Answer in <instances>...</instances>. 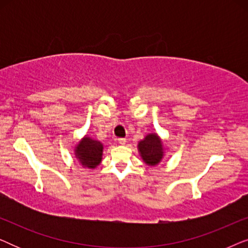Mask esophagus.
Listing matches in <instances>:
<instances>
[{"mask_svg":"<svg viewBox=\"0 0 248 248\" xmlns=\"http://www.w3.org/2000/svg\"><path fill=\"white\" fill-rule=\"evenodd\" d=\"M118 143L122 144V145H124L125 143H126V139H123V138L118 139Z\"/></svg>","mask_w":248,"mask_h":248,"instance_id":"1","label":"esophagus"}]
</instances>
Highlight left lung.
Returning a JSON list of instances; mask_svg holds the SVG:
<instances>
[{"mask_svg": "<svg viewBox=\"0 0 248 248\" xmlns=\"http://www.w3.org/2000/svg\"><path fill=\"white\" fill-rule=\"evenodd\" d=\"M138 150L145 165L155 167L160 164L165 155L164 142L157 133H149L138 143Z\"/></svg>", "mask_w": 248, "mask_h": 248, "instance_id": "left-lung-1", "label": "left lung"}]
</instances>
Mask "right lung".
Segmentation results:
<instances>
[{"label": "right lung", "mask_w": 248, "mask_h": 248, "mask_svg": "<svg viewBox=\"0 0 248 248\" xmlns=\"http://www.w3.org/2000/svg\"><path fill=\"white\" fill-rule=\"evenodd\" d=\"M104 145L100 141L84 135L76 147L74 155L83 168L94 169L103 159Z\"/></svg>", "instance_id": "obj_1"}]
</instances>
